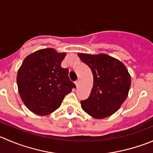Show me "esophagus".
Listing matches in <instances>:
<instances>
[{
    "label": "esophagus",
    "instance_id": "1",
    "mask_svg": "<svg viewBox=\"0 0 153 153\" xmlns=\"http://www.w3.org/2000/svg\"><path fill=\"white\" fill-rule=\"evenodd\" d=\"M79 83H80V80L78 79L76 81H75V85H76L77 87H78V84H79Z\"/></svg>",
    "mask_w": 153,
    "mask_h": 153
}]
</instances>
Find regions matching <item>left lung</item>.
<instances>
[{
	"label": "left lung",
	"instance_id": "1",
	"mask_svg": "<svg viewBox=\"0 0 153 153\" xmlns=\"http://www.w3.org/2000/svg\"><path fill=\"white\" fill-rule=\"evenodd\" d=\"M78 57L90 68L93 87L90 96L81 101V108L96 119L108 117L118 111L125 102L131 86V76L125 65L105 54L78 53Z\"/></svg>",
	"mask_w": 153,
	"mask_h": 153
}]
</instances>
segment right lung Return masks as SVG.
Returning a JSON list of instances; mask_svg holds the SVG:
<instances>
[{
    "label": "right lung",
    "instance_id": "1",
    "mask_svg": "<svg viewBox=\"0 0 153 153\" xmlns=\"http://www.w3.org/2000/svg\"><path fill=\"white\" fill-rule=\"evenodd\" d=\"M66 53L53 48L38 50L24 60L17 74L22 102L37 115H48L61 105L76 86L69 80V69L61 67Z\"/></svg>",
    "mask_w": 153,
    "mask_h": 153
}]
</instances>
